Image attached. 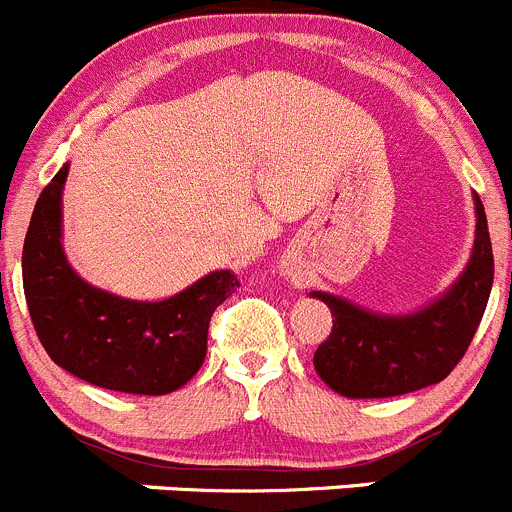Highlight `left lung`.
<instances>
[{
	"label": "left lung",
	"mask_w": 512,
	"mask_h": 512,
	"mask_svg": "<svg viewBox=\"0 0 512 512\" xmlns=\"http://www.w3.org/2000/svg\"><path fill=\"white\" fill-rule=\"evenodd\" d=\"M475 211L478 231L465 274L420 314L389 319L314 291L334 316L332 332L314 352V369L334 392L354 399L397 397L442 382L465 357L493 286V246L478 196Z\"/></svg>",
	"instance_id": "left-lung-1"
}]
</instances>
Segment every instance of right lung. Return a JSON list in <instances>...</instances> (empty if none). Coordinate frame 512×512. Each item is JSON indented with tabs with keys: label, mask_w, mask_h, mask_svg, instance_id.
Segmentation results:
<instances>
[{
	"label": "right lung",
	"mask_w": 512,
	"mask_h": 512,
	"mask_svg": "<svg viewBox=\"0 0 512 512\" xmlns=\"http://www.w3.org/2000/svg\"><path fill=\"white\" fill-rule=\"evenodd\" d=\"M67 168L42 191L22 253L24 299L34 332L55 364L95 387L168 394L206 357L208 324L236 291L231 271H213L165 301H128L85 284L60 246V198Z\"/></svg>",
	"instance_id": "right-lung-1"
}]
</instances>
